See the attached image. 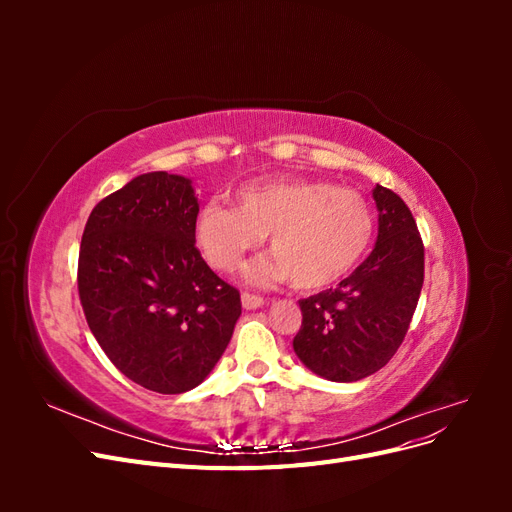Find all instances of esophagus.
I'll return each instance as SVG.
<instances>
[{
    "instance_id": "34e87169",
    "label": "esophagus",
    "mask_w": 512,
    "mask_h": 512,
    "mask_svg": "<svg viewBox=\"0 0 512 512\" xmlns=\"http://www.w3.org/2000/svg\"><path fill=\"white\" fill-rule=\"evenodd\" d=\"M241 305H243V309H258V307L265 305V299L258 297V294L243 292L241 294Z\"/></svg>"
}]
</instances>
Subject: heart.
Returning a JSON list of instances; mask_svg holds the SVG:
<instances>
[{"mask_svg": "<svg viewBox=\"0 0 512 512\" xmlns=\"http://www.w3.org/2000/svg\"><path fill=\"white\" fill-rule=\"evenodd\" d=\"M237 207L207 203L196 213L194 239L209 265L235 271L269 235L271 254L245 269L254 286L294 280L327 288L359 265L376 218L363 194L318 179H275L237 192Z\"/></svg>", "mask_w": 512, "mask_h": 512, "instance_id": "heart-1", "label": "heart"}]
</instances>
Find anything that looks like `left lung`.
<instances>
[{"label":"left lung","mask_w":512,"mask_h":512,"mask_svg":"<svg viewBox=\"0 0 512 512\" xmlns=\"http://www.w3.org/2000/svg\"><path fill=\"white\" fill-rule=\"evenodd\" d=\"M378 239L337 288L299 301L303 322L292 348L316 376L356 382L376 374L404 342L421 297L425 252L410 209L376 185Z\"/></svg>","instance_id":"left-lung-1"}]
</instances>
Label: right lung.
I'll use <instances>...</instances> for the list:
<instances>
[{
  "label": "right lung",
  "mask_w": 512,
  "mask_h": 512,
  "mask_svg": "<svg viewBox=\"0 0 512 512\" xmlns=\"http://www.w3.org/2000/svg\"><path fill=\"white\" fill-rule=\"evenodd\" d=\"M192 179L138 175L91 211L79 294L91 333L132 382L177 395L203 382L241 316L239 292L196 250Z\"/></svg>",
  "instance_id": "obj_1"
}]
</instances>
